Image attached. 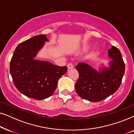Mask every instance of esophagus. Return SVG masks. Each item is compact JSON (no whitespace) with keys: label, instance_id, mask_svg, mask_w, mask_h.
<instances>
[{"label":"esophagus","instance_id":"34e87169","mask_svg":"<svg viewBox=\"0 0 134 134\" xmlns=\"http://www.w3.org/2000/svg\"><path fill=\"white\" fill-rule=\"evenodd\" d=\"M67 67H68V70H69V69H72L74 66H73V65L71 63H69L68 65H67Z\"/></svg>","mask_w":134,"mask_h":134}]
</instances>
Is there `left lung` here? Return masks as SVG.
<instances>
[{"label":"left lung","mask_w":134,"mask_h":134,"mask_svg":"<svg viewBox=\"0 0 134 134\" xmlns=\"http://www.w3.org/2000/svg\"><path fill=\"white\" fill-rule=\"evenodd\" d=\"M108 54L111 59L109 67L101 65L97 71L85 63H79L76 66L79 77L75 88L80 98L98 102L113 94L119 88L125 71V65L120 51L116 47L111 46Z\"/></svg>","instance_id":"8db88e82"}]
</instances>
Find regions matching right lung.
<instances>
[{"label":"right lung","instance_id":"right-lung-1","mask_svg":"<svg viewBox=\"0 0 134 134\" xmlns=\"http://www.w3.org/2000/svg\"><path fill=\"white\" fill-rule=\"evenodd\" d=\"M46 41H49L46 35H40L20 43L10 62V74L16 88L25 96L37 100L52 96L58 80L68 69L66 66L35 58Z\"/></svg>","mask_w":134,"mask_h":134}]
</instances>
